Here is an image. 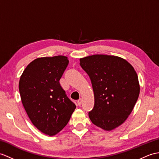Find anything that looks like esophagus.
Segmentation results:
<instances>
[{
  "instance_id": "1",
  "label": "esophagus",
  "mask_w": 159,
  "mask_h": 159,
  "mask_svg": "<svg viewBox=\"0 0 159 159\" xmlns=\"http://www.w3.org/2000/svg\"><path fill=\"white\" fill-rule=\"evenodd\" d=\"M77 104H78V105L80 106H81V104H82V99H79L78 101H77Z\"/></svg>"
}]
</instances>
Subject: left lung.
<instances>
[{
    "instance_id": "8db88e82",
    "label": "left lung",
    "mask_w": 159,
    "mask_h": 159,
    "mask_svg": "<svg viewBox=\"0 0 159 159\" xmlns=\"http://www.w3.org/2000/svg\"><path fill=\"white\" fill-rule=\"evenodd\" d=\"M80 65L89 76L94 93L90 120L106 131L120 126L139 97V84L134 67L123 58L108 55L81 58Z\"/></svg>"
}]
</instances>
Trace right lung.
<instances>
[{
  "label": "right lung",
  "instance_id": "add662e5",
  "mask_svg": "<svg viewBox=\"0 0 159 159\" xmlns=\"http://www.w3.org/2000/svg\"><path fill=\"white\" fill-rule=\"evenodd\" d=\"M68 63L63 55L37 58L20 79L21 102L28 117L39 131L50 136L64 129L76 108L60 83Z\"/></svg>",
  "mask_w": 159,
  "mask_h": 159
}]
</instances>
